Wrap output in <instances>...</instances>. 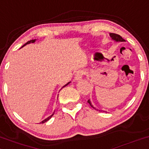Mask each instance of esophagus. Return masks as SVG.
Here are the masks:
<instances>
[{
    "label": "esophagus",
    "mask_w": 149,
    "mask_h": 149,
    "mask_svg": "<svg viewBox=\"0 0 149 149\" xmlns=\"http://www.w3.org/2000/svg\"><path fill=\"white\" fill-rule=\"evenodd\" d=\"M83 74H84V72L83 71H81V70H80V71H78L76 73V74H75V77H74L75 81H81V80L82 79Z\"/></svg>",
    "instance_id": "esophagus-1"
}]
</instances>
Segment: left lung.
Returning a JSON list of instances; mask_svg holds the SVG:
<instances>
[{
    "label": "left lung",
    "mask_w": 149,
    "mask_h": 149,
    "mask_svg": "<svg viewBox=\"0 0 149 149\" xmlns=\"http://www.w3.org/2000/svg\"><path fill=\"white\" fill-rule=\"evenodd\" d=\"M109 36H110V37H112V40H114V41H116V42H125V40H124V39L122 38V37H121L120 35H117V34L110 33V34H109ZM88 102L90 104V105H91V107H93V108L95 109L94 107H93V105L92 104V103H91V100H88ZM96 110H98V109H96ZM99 111H100V110H99ZM100 112H102V110H101ZM103 112H104V111H103Z\"/></svg>",
    "instance_id": "1"
}]
</instances>
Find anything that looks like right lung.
Segmentation results:
<instances>
[{
	"label": "right lung",
	"instance_id": "1",
	"mask_svg": "<svg viewBox=\"0 0 149 149\" xmlns=\"http://www.w3.org/2000/svg\"><path fill=\"white\" fill-rule=\"evenodd\" d=\"M36 40H36V39H35V40H30V41H28V42H27V43H25V44H24V45H23V46H22V47H24V46H25L26 45H28V44H30V43H34V42H35V41ZM71 83V82H68V83H66V85H65V86H63V87H65V86H68V84H69V83ZM54 113L53 114H52V115H51V116H49V117H47V118H46L45 119V120H44L43 121H42V122H40V123H42V124H43V123H45V122H47V121H48V120H50V119L51 118H52V116H53L54 115Z\"/></svg>",
	"mask_w": 149,
	"mask_h": 149
}]
</instances>
